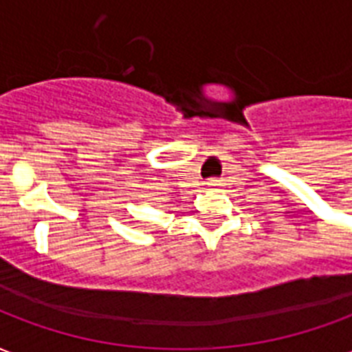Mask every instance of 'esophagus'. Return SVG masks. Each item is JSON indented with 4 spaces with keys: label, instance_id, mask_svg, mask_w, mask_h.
<instances>
[{
    "label": "esophagus",
    "instance_id": "34e87169",
    "mask_svg": "<svg viewBox=\"0 0 352 352\" xmlns=\"http://www.w3.org/2000/svg\"><path fill=\"white\" fill-rule=\"evenodd\" d=\"M207 184H209V186H219V184H217V181H209Z\"/></svg>",
    "mask_w": 352,
    "mask_h": 352
}]
</instances>
